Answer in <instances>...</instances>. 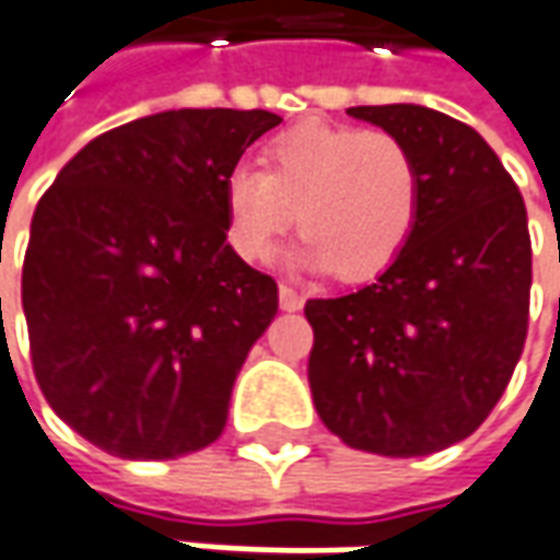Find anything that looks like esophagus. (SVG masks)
I'll return each instance as SVG.
<instances>
[{"label":"esophagus","mask_w":560,"mask_h":560,"mask_svg":"<svg viewBox=\"0 0 560 560\" xmlns=\"http://www.w3.org/2000/svg\"><path fill=\"white\" fill-rule=\"evenodd\" d=\"M279 306L284 312H296L303 306V296L296 294L294 288H288V284H281L279 288Z\"/></svg>","instance_id":"1"}]
</instances>
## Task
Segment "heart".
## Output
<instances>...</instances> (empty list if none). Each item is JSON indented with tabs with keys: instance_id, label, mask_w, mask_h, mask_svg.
Wrapping results in <instances>:
<instances>
[{
	"instance_id": "heart-1",
	"label": "heart",
	"mask_w": 560,
	"mask_h": 560,
	"mask_svg": "<svg viewBox=\"0 0 560 560\" xmlns=\"http://www.w3.org/2000/svg\"><path fill=\"white\" fill-rule=\"evenodd\" d=\"M266 171L238 165L223 196L235 250L269 260L294 226V260L361 281L408 245L420 214V165L405 140L352 125L300 121L266 147Z\"/></svg>"
}]
</instances>
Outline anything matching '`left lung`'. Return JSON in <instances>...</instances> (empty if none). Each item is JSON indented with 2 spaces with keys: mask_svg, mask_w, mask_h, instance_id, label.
<instances>
[{
  "mask_svg": "<svg viewBox=\"0 0 560 560\" xmlns=\"http://www.w3.org/2000/svg\"><path fill=\"white\" fill-rule=\"evenodd\" d=\"M408 143L423 180L408 245L355 294L310 300V389L355 451L425 456L497 408L527 337L530 232L518 186L475 128L417 104L349 106Z\"/></svg>",
  "mask_w": 560,
  "mask_h": 560,
  "instance_id": "left-lung-1",
  "label": "left lung"
}]
</instances>
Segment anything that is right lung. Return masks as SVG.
<instances>
[{
    "label": "right lung",
    "instance_id": "right-lung-1",
    "mask_svg": "<svg viewBox=\"0 0 560 560\" xmlns=\"http://www.w3.org/2000/svg\"><path fill=\"white\" fill-rule=\"evenodd\" d=\"M281 116L168 109L72 155L24 257L33 374L63 423L121 459L220 439L235 376L279 312L276 281L226 245L223 186Z\"/></svg>",
    "mask_w": 560,
    "mask_h": 560
}]
</instances>
